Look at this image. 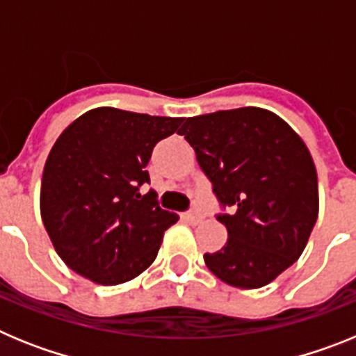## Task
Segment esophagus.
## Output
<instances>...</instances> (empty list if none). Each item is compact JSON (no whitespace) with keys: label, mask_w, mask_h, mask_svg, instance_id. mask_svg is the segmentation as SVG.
<instances>
[{"label":"esophagus","mask_w":356,"mask_h":356,"mask_svg":"<svg viewBox=\"0 0 356 356\" xmlns=\"http://www.w3.org/2000/svg\"><path fill=\"white\" fill-rule=\"evenodd\" d=\"M187 222H191V225H197V222L203 221V216H201L200 212H196V210H191V212H185L184 216H181Z\"/></svg>","instance_id":"esophagus-1"}]
</instances>
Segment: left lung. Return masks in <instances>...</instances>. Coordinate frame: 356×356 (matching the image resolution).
Masks as SVG:
<instances>
[{
    "instance_id": "1",
    "label": "left lung",
    "mask_w": 356,
    "mask_h": 356,
    "mask_svg": "<svg viewBox=\"0 0 356 356\" xmlns=\"http://www.w3.org/2000/svg\"><path fill=\"white\" fill-rule=\"evenodd\" d=\"M180 135L196 151L222 209L217 221L228 229L225 246L203 257L207 267L234 287H264L300 259L317 221L310 151L284 119L257 106L188 118Z\"/></svg>"
}]
</instances>
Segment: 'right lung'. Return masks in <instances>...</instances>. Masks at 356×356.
Listing matches in <instances>:
<instances>
[{
  "mask_svg": "<svg viewBox=\"0 0 356 356\" xmlns=\"http://www.w3.org/2000/svg\"><path fill=\"white\" fill-rule=\"evenodd\" d=\"M184 119L89 110L49 151L40 185V216L60 259L102 285L124 284L153 264L163 232L178 221L160 209L146 165L156 143Z\"/></svg>",
  "mask_w": 356,
  "mask_h": 356,
  "instance_id": "add662e5",
  "label": "right lung"
}]
</instances>
